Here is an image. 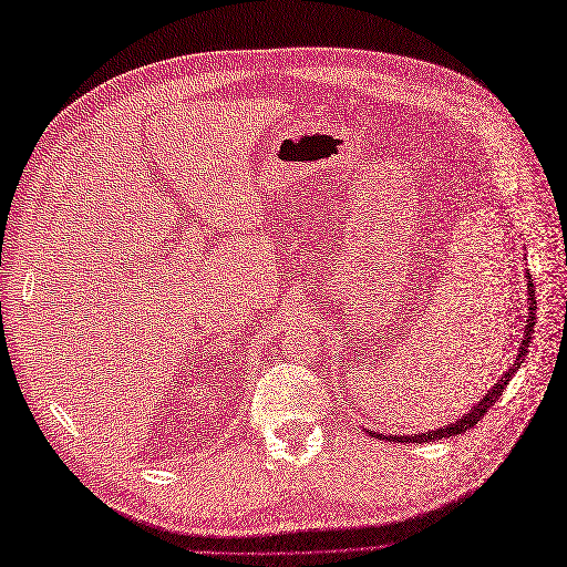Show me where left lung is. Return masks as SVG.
Segmentation results:
<instances>
[{"instance_id":"8db88e82","label":"left lung","mask_w":567,"mask_h":567,"mask_svg":"<svg viewBox=\"0 0 567 567\" xmlns=\"http://www.w3.org/2000/svg\"><path fill=\"white\" fill-rule=\"evenodd\" d=\"M527 278V324H525V334H523V341H520V349L516 353V360L514 364H508V370L497 379L495 386H492L483 400H478V405H473V410L468 414H464L462 419H456V422L447 424V426H441L435 431H426V433H414V435H383V433H372V437H381V441H398V443H431V441H443V437H452V435H462L466 433L468 429L476 426L481 419L485 416V412L497 403L499 395L504 393L506 383L511 381V377H514L520 368V362L525 360L527 355V346L529 341H533V332H535V320H537V301H535V285H533V278H529V272H525Z\"/></svg>"}]
</instances>
